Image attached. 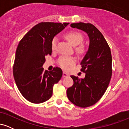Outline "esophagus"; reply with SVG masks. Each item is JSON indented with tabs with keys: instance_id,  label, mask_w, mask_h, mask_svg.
<instances>
[{
	"instance_id": "obj_1",
	"label": "esophagus",
	"mask_w": 129,
	"mask_h": 129,
	"mask_svg": "<svg viewBox=\"0 0 129 129\" xmlns=\"http://www.w3.org/2000/svg\"><path fill=\"white\" fill-rule=\"evenodd\" d=\"M69 74H68L67 73H66V72H63V74H62V76L63 77V78H65V77H67L69 76Z\"/></svg>"
}]
</instances>
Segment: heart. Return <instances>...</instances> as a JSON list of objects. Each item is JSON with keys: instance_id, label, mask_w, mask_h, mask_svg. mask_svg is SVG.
Returning a JSON list of instances; mask_svg holds the SVG:
<instances>
[{"instance_id": "heart-1", "label": "heart", "mask_w": 129, "mask_h": 129, "mask_svg": "<svg viewBox=\"0 0 129 129\" xmlns=\"http://www.w3.org/2000/svg\"><path fill=\"white\" fill-rule=\"evenodd\" d=\"M66 38L68 40V41L73 46L79 45L83 41V36L81 33L78 31H71L68 32L66 33ZM57 39L56 38H53L51 42V48L53 50H54L56 48L57 46ZM84 48L82 47H80L77 48L78 51H82ZM75 60L73 57H67V56H62L58 60V63L59 66L63 68V69H67L69 66H72L75 63Z\"/></svg>"}]
</instances>
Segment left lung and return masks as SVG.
Here are the masks:
<instances>
[{"mask_svg":"<svg viewBox=\"0 0 129 129\" xmlns=\"http://www.w3.org/2000/svg\"><path fill=\"white\" fill-rule=\"evenodd\" d=\"M70 26L86 32L90 39L88 50L81 63L85 78L70 76L74 84L67 90L73 104L85 108L96 103L109 86L112 75V54L103 34L91 23L79 22Z\"/></svg>","mask_w":129,"mask_h":129,"instance_id":"8db88e82","label":"left lung"}]
</instances>
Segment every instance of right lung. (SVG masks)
<instances>
[{
	"mask_svg": "<svg viewBox=\"0 0 129 129\" xmlns=\"http://www.w3.org/2000/svg\"><path fill=\"white\" fill-rule=\"evenodd\" d=\"M69 23L41 22L20 40L16 51L13 76L23 97L32 103H42L53 94V87L62 76L60 68L48 72L42 66L45 56L52 52L51 42Z\"/></svg>",
	"mask_w": 129,
	"mask_h": 129,
	"instance_id": "right-lung-1",
	"label": "right lung"
}]
</instances>
